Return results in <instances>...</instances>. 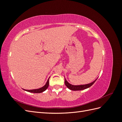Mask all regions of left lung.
Returning a JSON list of instances; mask_svg holds the SVG:
<instances>
[{
  "label": "left lung",
  "mask_w": 122,
  "mask_h": 122,
  "mask_svg": "<svg viewBox=\"0 0 122 122\" xmlns=\"http://www.w3.org/2000/svg\"><path fill=\"white\" fill-rule=\"evenodd\" d=\"M97 78L96 79H95L94 81H93L90 83L75 86V85H72L71 84L69 83L67 81V80H66V79L65 78V85L66 86H67L70 90H71L72 91H80V90H85V89H86V88H87L88 87H91L92 85H93L95 82V81L97 80Z\"/></svg>",
  "instance_id": "8db88e82"
}]
</instances>
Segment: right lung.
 Wrapping results in <instances>:
<instances>
[{
  "label": "right lung",
  "instance_id": "right-lung-1",
  "mask_svg": "<svg viewBox=\"0 0 122 122\" xmlns=\"http://www.w3.org/2000/svg\"><path fill=\"white\" fill-rule=\"evenodd\" d=\"M49 78H50V77H49ZM49 78H48V79L47 80V81L46 83L45 84V86H44L42 87H40L39 88H37V89H33V90H24V89H23V90L25 91L30 92V93H42V92L46 91L47 88H48V86H49Z\"/></svg>",
  "mask_w": 122,
  "mask_h": 122
}]
</instances>
